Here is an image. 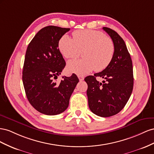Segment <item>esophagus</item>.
<instances>
[{"instance_id":"34e87169","label":"esophagus","mask_w":154,"mask_h":154,"mask_svg":"<svg viewBox=\"0 0 154 154\" xmlns=\"http://www.w3.org/2000/svg\"><path fill=\"white\" fill-rule=\"evenodd\" d=\"M78 77H79V79L80 81H82L84 80V77L82 76V75H79Z\"/></svg>"}]
</instances>
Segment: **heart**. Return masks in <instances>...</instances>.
<instances>
[{"label":"heart","mask_w":154,"mask_h":154,"mask_svg":"<svg viewBox=\"0 0 154 154\" xmlns=\"http://www.w3.org/2000/svg\"><path fill=\"white\" fill-rule=\"evenodd\" d=\"M73 38L64 35L58 42V48L64 58H76L82 51L83 58L70 60L67 69L70 73L84 75L95 69L100 72L110 64L115 48L112 39L99 31L80 29L73 32Z\"/></svg>","instance_id":"1"}]
</instances>
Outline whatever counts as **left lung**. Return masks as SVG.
<instances>
[{"instance_id":"1","label":"left lung","mask_w":154,"mask_h":154,"mask_svg":"<svg viewBox=\"0 0 154 154\" xmlns=\"http://www.w3.org/2000/svg\"><path fill=\"white\" fill-rule=\"evenodd\" d=\"M103 29L113 42V59L101 72L88 76L85 81L90 110L98 116L108 117L118 113L128 102L133 90L134 75L132 61L123 39L110 28ZM97 76L105 80L100 83Z\"/></svg>"}]
</instances>
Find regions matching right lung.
<instances>
[{"instance_id":"obj_1","label":"right lung","mask_w":154,"mask_h":154,"mask_svg":"<svg viewBox=\"0 0 154 154\" xmlns=\"http://www.w3.org/2000/svg\"><path fill=\"white\" fill-rule=\"evenodd\" d=\"M69 28L48 26L42 28L29 44L26 52L23 82L28 101L38 112L48 116L67 109L69 98L79 82L75 74L54 79L66 66L59 50V39Z\"/></svg>"}]
</instances>
